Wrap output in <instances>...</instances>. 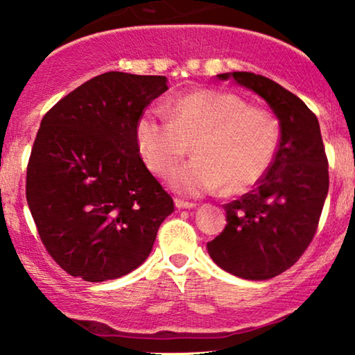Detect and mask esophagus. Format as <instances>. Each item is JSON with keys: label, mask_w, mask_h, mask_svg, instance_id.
Returning <instances> with one entry per match:
<instances>
[{"label": "esophagus", "mask_w": 355, "mask_h": 355, "mask_svg": "<svg viewBox=\"0 0 355 355\" xmlns=\"http://www.w3.org/2000/svg\"><path fill=\"white\" fill-rule=\"evenodd\" d=\"M174 203H176L178 208H196V205H197V203L182 200V198H176V200H174Z\"/></svg>", "instance_id": "esophagus-1"}]
</instances>
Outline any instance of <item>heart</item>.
I'll use <instances>...</instances> for the list:
<instances>
[{"label": "heart", "instance_id": "heart-1", "mask_svg": "<svg viewBox=\"0 0 355 355\" xmlns=\"http://www.w3.org/2000/svg\"><path fill=\"white\" fill-rule=\"evenodd\" d=\"M169 119L147 110L135 137L147 166L166 176L192 150L196 158L169 176L173 189L200 196L223 187L230 196L259 184L273 163L279 124L270 111L216 90L184 95L168 105Z\"/></svg>", "mask_w": 355, "mask_h": 355}]
</instances>
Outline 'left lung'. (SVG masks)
<instances>
[{
  "instance_id": "8db88e82",
  "label": "left lung",
  "mask_w": 355,
  "mask_h": 355,
  "mask_svg": "<svg viewBox=\"0 0 355 355\" xmlns=\"http://www.w3.org/2000/svg\"><path fill=\"white\" fill-rule=\"evenodd\" d=\"M220 79L259 94L279 119L275 159L255 189L226 203L227 225L207 244L227 273L270 279L297 261L317 232L328 193V158L317 116L299 96L254 72H226Z\"/></svg>"
}]
</instances>
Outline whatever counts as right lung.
<instances>
[{"label": "right lung", "mask_w": 355, "mask_h": 355, "mask_svg": "<svg viewBox=\"0 0 355 355\" xmlns=\"http://www.w3.org/2000/svg\"><path fill=\"white\" fill-rule=\"evenodd\" d=\"M166 90L164 76L111 71L43 116L26 197L46 252L71 276L98 283L130 273L174 211L135 137L140 114Z\"/></svg>", "instance_id": "right-lung-1"}]
</instances>
